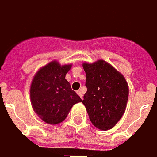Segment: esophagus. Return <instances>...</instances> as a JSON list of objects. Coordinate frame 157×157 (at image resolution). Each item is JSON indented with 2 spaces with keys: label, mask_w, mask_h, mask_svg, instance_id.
Listing matches in <instances>:
<instances>
[{
  "label": "esophagus",
  "mask_w": 157,
  "mask_h": 157,
  "mask_svg": "<svg viewBox=\"0 0 157 157\" xmlns=\"http://www.w3.org/2000/svg\"><path fill=\"white\" fill-rule=\"evenodd\" d=\"M77 94H78V96H79L81 99H83V93H82V91H81V90H78Z\"/></svg>",
  "instance_id": "1"
}]
</instances>
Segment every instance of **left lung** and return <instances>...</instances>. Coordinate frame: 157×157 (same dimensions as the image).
Returning <instances> with one entry per match:
<instances>
[{
  "instance_id": "left-lung-1",
  "label": "left lung",
  "mask_w": 157,
  "mask_h": 157,
  "mask_svg": "<svg viewBox=\"0 0 157 157\" xmlns=\"http://www.w3.org/2000/svg\"><path fill=\"white\" fill-rule=\"evenodd\" d=\"M86 74L87 92L83 104L92 124L101 130L112 129L126 108L129 87L115 67L104 60L83 63Z\"/></svg>"
}]
</instances>
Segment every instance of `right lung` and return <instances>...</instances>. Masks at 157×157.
Returning a JSON list of instances; mask_svg holds the SVG:
<instances>
[{
    "label": "right lung",
    "mask_w": 157,
    "mask_h": 157,
    "mask_svg": "<svg viewBox=\"0 0 157 157\" xmlns=\"http://www.w3.org/2000/svg\"><path fill=\"white\" fill-rule=\"evenodd\" d=\"M72 65L49 63L36 72L30 88L34 111L49 124H58L66 119L73 105L82 101L72 90L65 76Z\"/></svg>",
    "instance_id": "1"
}]
</instances>
